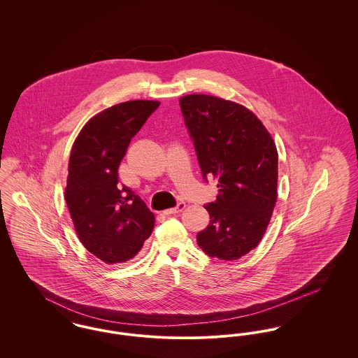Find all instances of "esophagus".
Segmentation results:
<instances>
[{"instance_id":"34e87169","label":"esophagus","mask_w":358,"mask_h":358,"mask_svg":"<svg viewBox=\"0 0 358 358\" xmlns=\"http://www.w3.org/2000/svg\"><path fill=\"white\" fill-rule=\"evenodd\" d=\"M185 206H187L185 203H178V205H177L176 208H171V209H166V210H164V215L169 216V215H176V213H180V212H182V210L185 209Z\"/></svg>"}]
</instances>
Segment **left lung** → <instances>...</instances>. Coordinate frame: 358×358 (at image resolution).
<instances>
[{
    "instance_id": "obj_1",
    "label": "left lung",
    "mask_w": 358,
    "mask_h": 358,
    "mask_svg": "<svg viewBox=\"0 0 358 358\" xmlns=\"http://www.w3.org/2000/svg\"><path fill=\"white\" fill-rule=\"evenodd\" d=\"M205 180L217 181L210 222L197 244L210 257L236 260L257 247L273 216L278 150L273 136L243 104L205 94L180 98Z\"/></svg>"
}]
</instances>
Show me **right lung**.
<instances>
[{
    "label": "right lung",
    "mask_w": 358,
    "mask_h": 358,
    "mask_svg": "<svg viewBox=\"0 0 358 358\" xmlns=\"http://www.w3.org/2000/svg\"><path fill=\"white\" fill-rule=\"evenodd\" d=\"M157 101H129L88 120L69 155L66 203L75 232L85 248L107 264L124 263L141 251L153 232V212L127 187L118 168L131 138Z\"/></svg>",
    "instance_id": "obj_1"
}]
</instances>
